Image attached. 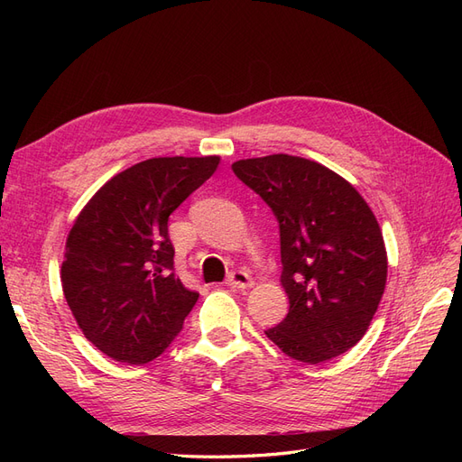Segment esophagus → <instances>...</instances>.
<instances>
[{"label":"esophagus","instance_id":"34e87169","mask_svg":"<svg viewBox=\"0 0 462 462\" xmlns=\"http://www.w3.org/2000/svg\"><path fill=\"white\" fill-rule=\"evenodd\" d=\"M227 285L233 289H248V287H253V279H250V275L246 272L236 270L227 277Z\"/></svg>","mask_w":462,"mask_h":462}]
</instances>
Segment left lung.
I'll return each mask as SVG.
<instances>
[{
	"mask_svg": "<svg viewBox=\"0 0 462 462\" xmlns=\"http://www.w3.org/2000/svg\"><path fill=\"white\" fill-rule=\"evenodd\" d=\"M231 170L279 221L289 314L265 335L306 365L343 355L365 337L387 283V250L370 206L314 160L272 153Z\"/></svg>",
	"mask_w": 462,
	"mask_h": 462,
	"instance_id": "obj_1",
	"label": "left lung"
}]
</instances>
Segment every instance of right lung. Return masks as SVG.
Returning a JSON list of instances; mask_svg holds the SVG:
<instances>
[{
  "instance_id": "right-lung-1",
  "label": "right lung",
  "mask_w": 462,
  "mask_h": 462,
  "mask_svg": "<svg viewBox=\"0 0 462 462\" xmlns=\"http://www.w3.org/2000/svg\"><path fill=\"white\" fill-rule=\"evenodd\" d=\"M219 156L152 158L111 177L67 235L61 287L85 337L127 365L158 358L199 300L173 272V209Z\"/></svg>"
}]
</instances>
